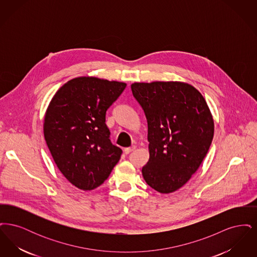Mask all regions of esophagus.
<instances>
[{
  "mask_svg": "<svg viewBox=\"0 0 257 257\" xmlns=\"http://www.w3.org/2000/svg\"><path fill=\"white\" fill-rule=\"evenodd\" d=\"M135 149H136V147H127V148L124 149V153L125 154H129L130 152L134 151Z\"/></svg>",
  "mask_w": 257,
  "mask_h": 257,
  "instance_id": "1",
  "label": "esophagus"
}]
</instances>
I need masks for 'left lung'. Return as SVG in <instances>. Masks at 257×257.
<instances>
[{"label":"left lung","mask_w":257,"mask_h":257,"mask_svg":"<svg viewBox=\"0 0 257 257\" xmlns=\"http://www.w3.org/2000/svg\"><path fill=\"white\" fill-rule=\"evenodd\" d=\"M131 89L148 127L149 160L143 176L155 191L170 194L190 180L207 154L214 136L207 103L181 82L134 83Z\"/></svg>","instance_id":"8db88e82"}]
</instances>
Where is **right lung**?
<instances>
[{
  "label": "right lung",
  "instance_id": "obj_1",
  "mask_svg": "<svg viewBox=\"0 0 257 257\" xmlns=\"http://www.w3.org/2000/svg\"><path fill=\"white\" fill-rule=\"evenodd\" d=\"M125 83L79 77L68 81L50 102L44 138L64 177L90 191L109 177L122 154L111 144L106 111L120 96Z\"/></svg>",
  "mask_w": 257,
  "mask_h": 257
}]
</instances>
